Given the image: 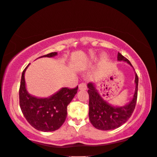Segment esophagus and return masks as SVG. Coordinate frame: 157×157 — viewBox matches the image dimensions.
<instances>
[{
	"label": "esophagus",
	"mask_w": 157,
	"mask_h": 157,
	"mask_svg": "<svg viewBox=\"0 0 157 157\" xmlns=\"http://www.w3.org/2000/svg\"><path fill=\"white\" fill-rule=\"evenodd\" d=\"M78 89L80 90H86L87 89L86 84L85 83H80L78 86Z\"/></svg>",
	"instance_id": "34e87169"
}]
</instances>
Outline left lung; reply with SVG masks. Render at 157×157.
<instances>
[{"label": "left lung", "mask_w": 157, "mask_h": 157, "mask_svg": "<svg viewBox=\"0 0 157 157\" xmlns=\"http://www.w3.org/2000/svg\"><path fill=\"white\" fill-rule=\"evenodd\" d=\"M117 60L124 61L133 66L128 59L118 53ZM136 88L132 99L123 106H113L102 98L94 83L88 84L89 94V119L97 129L112 130L120 127L129 120L134 110L138 96V77L135 75Z\"/></svg>", "instance_id": "8db88e82"}]
</instances>
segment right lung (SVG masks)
I'll list each match as a JSON object with an SVG mask.
<instances>
[{
  "label": "right lung",
  "instance_id": "obj_1",
  "mask_svg": "<svg viewBox=\"0 0 157 157\" xmlns=\"http://www.w3.org/2000/svg\"><path fill=\"white\" fill-rule=\"evenodd\" d=\"M52 52L40 58L57 56ZM30 65V64H29ZM28 65L23 71L19 88L21 110L28 123L38 131L53 132L58 129L65 121L67 106L77 93L75 88H63L47 98H38L28 93L25 87L24 74Z\"/></svg>",
  "mask_w": 157,
  "mask_h": 157
}]
</instances>
